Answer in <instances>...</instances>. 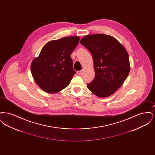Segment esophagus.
<instances>
[{"mask_svg": "<svg viewBox=\"0 0 155 155\" xmlns=\"http://www.w3.org/2000/svg\"><path fill=\"white\" fill-rule=\"evenodd\" d=\"M77 73L78 75H80V74H81V70H80V71H77Z\"/></svg>", "mask_w": 155, "mask_h": 155, "instance_id": "obj_1", "label": "esophagus"}]
</instances>
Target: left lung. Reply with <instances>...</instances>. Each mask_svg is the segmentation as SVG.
Masks as SVG:
<instances>
[{"instance_id":"left-lung-1","label":"left lung","mask_w":155,"mask_h":155,"mask_svg":"<svg viewBox=\"0 0 155 155\" xmlns=\"http://www.w3.org/2000/svg\"><path fill=\"white\" fill-rule=\"evenodd\" d=\"M81 44L91 52L95 77L87 84L96 96H110L125 81L130 70L129 56L124 47L114 37L96 34L83 37Z\"/></svg>"}]
</instances>
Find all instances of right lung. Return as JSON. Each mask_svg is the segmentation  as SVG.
I'll use <instances>...</instances> for the list:
<instances>
[{"label":"right lung","mask_w":155,"mask_h":155,"mask_svg":"<svg viewBox=\"0 0 155 155\" xmlns=\"http://www.w3.org/2000/svg\"><path fill=\"white\" fill-rule=\"evenodd\" d=\"M80 37H64L47 43L31 64L34 81L45 92L57 93L67 87L75 74L71 54Z\"/></svg>","instance_id":"1"}]
</instances>
